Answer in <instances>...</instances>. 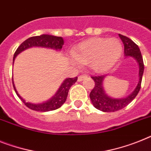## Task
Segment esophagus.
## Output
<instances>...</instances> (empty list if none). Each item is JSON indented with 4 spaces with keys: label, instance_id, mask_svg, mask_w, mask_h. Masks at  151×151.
Masks as SVG:
<instances>
[{
    "label": "esophagus",
    "instance_id": "1",
    "mask_svg": "<svg viewBox=\"0 0 151 151\" xmlns=\"http://www.w3.org/2000/svg\"><path fill=\"white\" fill-rule=\"evenodd\" d=\"M87 78V75H85V74H83V75H81L78 77V81H83L84 78Z\"/></svg>",
    "mask_w": 151,
    "mask_h": 151
}]
</instances>
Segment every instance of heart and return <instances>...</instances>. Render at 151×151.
Listing matches in <instances>:
<instances>
[{
  "mask_svg": "<svg viewBox=\"0 0 151 151\" xmlns=\"http://www.w3.org/2000/svg\"><path fill=\"white\" fill-rule=\"evenodd\" d=\"M122 44L116 38L93 37L81 43L73 50L74 64H88L95 72L111 69L121 58Z\"/></svg>",
  "mask_w": 151,
  "mask_h": 151,
  "instance_id": "heart-1",
  "label": "heart"
}]
</instances>
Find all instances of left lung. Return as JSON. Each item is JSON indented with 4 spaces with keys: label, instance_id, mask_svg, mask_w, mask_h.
<instances>
[{
    "label": "left lung",
    "instance_id": "1",
    "mask_svg": "<svg viewBox=\"0 0 151 151\" xmlns=\"http://www.w3.org/2000/svg\"><path fill=\"white\" fill-rule=\"evenodd\" d=\"M119 37H121L123 44L124 45L125 56L132 57L135 58V60L139 64V81L136 89L128 97L124 98H113L109 97L104 90L103 81L105 76L98 75L91 77V78L95 82V85L90 93V98L94 107L104 112H114L127 106L136 97L140 91V86H141L144 65L140 49L137 45L127 37L122 35H119Z\"/></svg>",
    "mask_w": 151,
    "mask_h": 151
}]
</instances>
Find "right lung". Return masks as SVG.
<instances>
[{
    "instance_id": "add662e5",
    "label": "right lung",
    "mask_w": 151,
    "mask_h": 151,
    "mask_svg": "<svg viewBox=\"0 0 151 151\" xmlns=\"http://www.w3.org/2000/svg\"><path fill=\"white\" fill-rule=\"evenodd\" d=\"M64 45V40L61 37L52 36V35H42L40 36H35L29 37L24 40L20 46L17 47V50L15 51L14 54L13 60H14L17 54H20L23 50H26L27 48L33 47H46L54 49V50H61L62 46ZM78 81V78H68L66 79L61 86L60 87L59 90L58 91L54 97L50 98L48 101H46L42 104H32L26 102L22 97L18 94L17 90L15 89L14 84L13 82V78H12V82H13V86L14 88V91L19 97V98L24 102L25 105L28 108L31 109L33 111H41V112H47V111H54L57 110L59 107H60L63 105V104L66 101L67 97H68V91L70 88L73 85V83Z\"/></svg>"
}]
</instances>
